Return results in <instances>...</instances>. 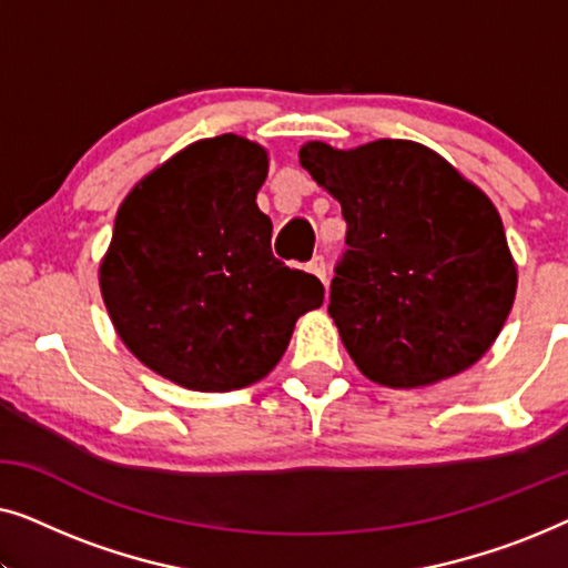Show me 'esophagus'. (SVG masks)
<instances>
[{"label":"esophagus","instance_id":"1","mask_svg":"<svg viewBox=\"0 0 568 568\" xmlns=\"http://www.w3.org/2000/svg\"><path fill=\"white\" fill-rule=\"evenodd\" d=\"M307 268H310V274H315L323 284H328V266H325L323 255H315V258L307 263Z\"/></svg>","mask_w":568,"mask_h":568}]
</instances>
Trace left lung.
I'll use <instances>...</instances> for the list:
<instances>
[{
    "instance_id": "8db88e82",
    "label": "left lung",
    "mask_w": 568,
    "mask_h": 568,
    "mask_svg": "<svg viewBox=\"0 0 568 568\" xmlns=\"http://www.w3.org/2000/svg\"><path fill=\"white\" fill-rule=\"evenodd\" d=\"M300 165L346 220L328 313L362 375L408 390L476 364L517 292L491 199L408 139L356 150L307 142Z\"/></svg>"
}]
</instances>
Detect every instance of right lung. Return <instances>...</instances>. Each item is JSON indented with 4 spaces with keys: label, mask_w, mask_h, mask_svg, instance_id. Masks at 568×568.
<instances>
[{
    "label": "right lung",
    "mask_w": 568,
    "mask_h": 568,
    "mask_svg": "<svg viewBox=\"0 0 568 568\" xmlns=\"http://www.w3.org/2000/svg\"><path fill=\"white\" fill-rule=\"evenodd\" d=\"M268 152L237 134L201 139L142 178L113 224L100 292L144 367L175 385L227 393L258 383L294 323L323 305L321 278L271 253L255 204Z\"/></svg>",
    "instance_id": "right-lung-1"
}]
</instances>
